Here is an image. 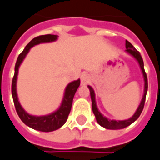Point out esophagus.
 <instances>
[{"instance_id":"obj_1","label":"esophagus","mask_w":160,"mask_h":160,"mask_svg":"<svg viewBox=\"0 0 160 160\" xmlns=\"http://www.w3.org/2000/svg\"><path fill=\"white\" fill-rule=\"evenodd\" d=\"M81 78V84L82 85H85V84H87L89 82V76L88 74L83 73V74L81 75V78Z\"/></svg>"}]
</instances>
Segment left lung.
<instances>
[{
  "label": "left lung",
  "instance_id": "8db88e82",
  "mask_svg": "<svg viewBox=\"0 0 160 160\" xmlns=\"http://www.w3.org/2000/svg\"><path fill=\"white\" fill-rule=\"evenodd\" d=\"M126 52L132 56L135 59L138 61V63L140 64V67L142 71V74L144 77V81H145V89H144V95L142 97V100L140 102L139 107L137 108L136 112L132 115L131 118L128 119V120H124V121H114V120H109V119L106 118L102 114H101L100 111L98 110V108L96 107V98H95V92L92 87L88 86L89 89V92H90V97H91V102H92V110L93 113L95 114L96 119V122H98V124L103 127L107 129H112V130H117V129H122L124 128H127L128 126L131 125L132 122H134L137 119L139 118V116L141 114V112L143 110L144 105H145V102H146V96H147V88H148V83H147V77L146 72H145V69H144V63L142 57L140 55V53L137 51L132 44L126 40Z\"/></svg>",
  "mask_w": 160,
  "mask_h": 160
}]
</instances>
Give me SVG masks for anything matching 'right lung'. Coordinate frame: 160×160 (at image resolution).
<instances>
[{"label": "right lung", "mask_w": 160, "mask_h": 160, "mask_svg": "<svg viewBox=\"0 0 160 160\" xmlns=\"http://www.w3.org/2000/svg\"><path fill=\"white\" fill-rule=\"evenodd\" d=\"M58 36L53 34H46L38 36L36 38H32L31 41L28 43L27 46L25 47L23 52L20 53L18 58H17L15 68H14V75H13V81H12V96L15 109L20 120L28 127L32 128L41 131V132H52L54 130H57L62 126L64 125L65 122L67 121L68 115L70 114L72 106V102L74 98L75 93L78 90V87L80 85V79L70 82L65 89L64 91V98L62 101L61 106L58 108V109L53 112L52 114L43 116H34L28 114L24 110L23 108L21 107L20 102L18 100V96L16 92V82L17 76H18V71L20 64L27 56L28 52L30 51L32 46L38 45L40 43H48L57 40Z\"/></svg>", "instance_id": "add662e5"}]
</instances>
